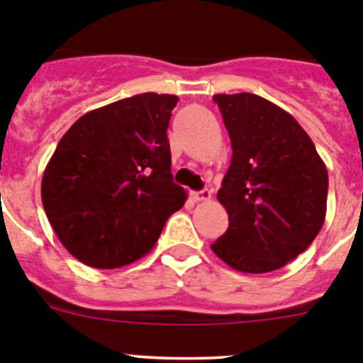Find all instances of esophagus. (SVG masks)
Here are the masks:
<instances>
[{"instance_id":"34e87169","label":"esophagus","mask_w":363,"mask_h":363,"mask_svg":"<svg viewBox=\"0 0 363 363\" xmlns=\"http://www.w3.org/2000/svg\"><path fill=\"white\" fill-rule=\"evenodd\" d=\"M191 198L194 201H209L211 200V191H209V189H203V191L191 192Z\"/></svg>"}]
</instances>
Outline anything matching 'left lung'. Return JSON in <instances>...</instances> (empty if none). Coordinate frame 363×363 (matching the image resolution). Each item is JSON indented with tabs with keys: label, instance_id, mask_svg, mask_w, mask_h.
I'll return each instance as SVG.
<instances>
[{
	"label": "left lung",
	"instance_id": "8db88e82",
	"mask_svg": "<svg viewBox=\"0 0 363 363\" xmlns=\"http://www.w3.org/2000/svg\"><path fill=\"white\" fill-rule=\"evenodd\" d=\"M233 160L218 191L229 227L211 245L240 272L284 267L325 221L327 167L309 134L278 105L251 92L214 94Z\"/></svg>",
	"mask_w": 363,
	"mask_h": 363
}]
</instances>
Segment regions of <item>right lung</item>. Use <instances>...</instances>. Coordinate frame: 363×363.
Here are the masks:
<instances>
[{"instance_id":"right-lung-1","label":"right lung","mask_w":363,"mask_h":363,"mask_svg":"<svg viewBox=\"0 0 363 363\" xmlns=\"http://www.w3.org/2000/svg\"><path fill=\"white\" fill-rule=\"evenodd\" d=\"M178 96L145 92L94 108L63 134L41 201L67 251L96 269L129 265L154 247L187 200L172 182L167 127Z\"/></svg>"}]
</instances>
